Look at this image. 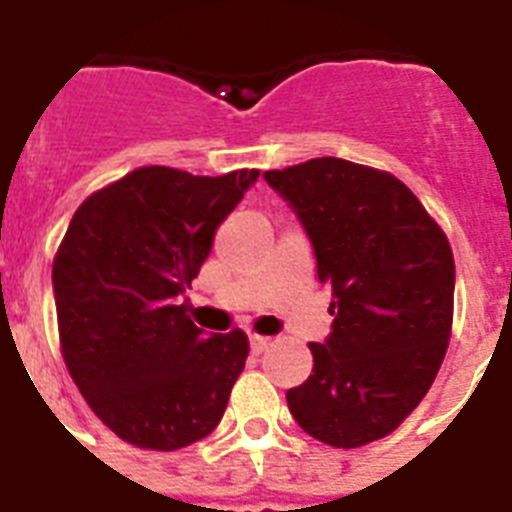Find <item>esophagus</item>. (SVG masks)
I'll list each match as a JSON object with an SVG mask.
<instances>
[{"label": "esophagus", "instance_id": "34e87169", "mask_svg": "<svg viewBox=\"0 0 512 512\" xmlns=\"http://www.w3.org/2000/svg\"><path fill=\"white\" fill-rule=\"evenodd\" d=\"M272 338H264V335H251V351L253 354H261V351L269 349Z\"/></svg>", "mask_w": 512, "mask_h": 512}]
</instances>
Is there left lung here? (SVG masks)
Returning <instances> with one entry per match:
<instances>
[{
  "label": "left lung",
  "instance_id": "obj_1",
  "mask_svg": "<svg viewBox=\"0 0 512 512\" xmlns=\"http://www.w3.org/2000/svg\"><path fill=\"white\" fill-rule=\"evenodd\" d=\"M264 179L312 240L333 290V333L309 343L312 375L290 415L322 444L365 447L396 431L428 394L452 335L455 259L447 235L388 171L312 158Z\"/></svg>",
  "mask_w": 512,
  "mask_h": 512
}]
</instances>
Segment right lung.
I'll return each instance as SVG.
<instances>
[{
	"mask_svg": "<svg viewBox=\"0 0 512 512\" xmlns=\"http://www.w3.org/2000/svg\"><path fill=\"white\" fill-rule=\"evenodd\" d=\"M256 169L195 177L142 166L92 192L52 264L65 367L92 412L134 447L174 452L214 431L248 335L208 338L185 290Z\"/></svg>",
	"mask_w": 512,
	"mask_h": 512,
	"instance_id": "obj_1",
	"label": "right lung"
}]
</instances>
